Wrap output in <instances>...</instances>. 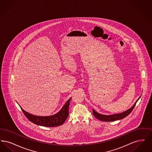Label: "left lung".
<instances>
[{"label":"left lung","mask_w":152,"mask_h":152,"mask_svg":"<svg viewBox=\"0 0 152 152\" xmlns=\"http://www.w3.org/2000/svg\"><path fill=\"white\" fill-rule=\"evenodd\" d=\"M140 97L136 101L134 104L130 109H129L128 110H126L125 112H123V113H117V114H115V115H101V114H100V113L96 112L94 109H92L93 114L95 116V117H96L97 119H99V120L102 121H108V122H109V121H114L118 120L123 119L124 118H125V117L128 116L130 113L132 112V111L133 110V109L134 108V107H135V105H136V104L138 100L140 99Z\"/></svg>","instance_id":"1"}]
</instances>
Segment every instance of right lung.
<instances>
[{"instance_id": "right-lung-1", "label": "right lung", "mask_w": 152, "mask_h": 152, "mask_svg": "<svg viewBox=\"0 0 152 152\" xmlns=\"http://www.w3.org/2000/svg\"><path fill=\"white\" fill-rule=\"evenodd\" d=\"M71 97L66 102L61 109L54 115L50 116H37L33 115L22 109L24 115L32 123L37 125L47 127L58 126L63 124L69 115V106Z\"/></svg>"}]
</instances>
